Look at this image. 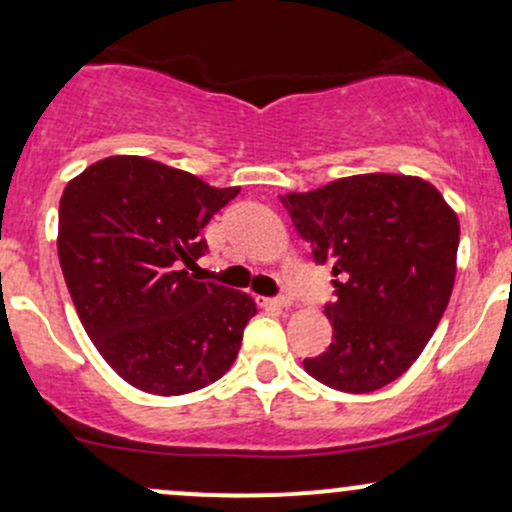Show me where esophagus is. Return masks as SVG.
<instances>
[{"instance_id":"1","label":"esophagus","mask_w":512,"mask_h":512,"mask_svg":"<svg viewBox=\"0 0 512 512\" xmlns=\"http://www.w3.org/2000/svg\"><path fill=\"white\" fill-rule=\"evenodd\" d=\"M258 304H261V307H275V309H283V307H290L292 300H290V295H278V297H258Z\"/></svg>"}]
</instances>
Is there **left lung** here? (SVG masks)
Here are the masks:
<instances>
[{
    "mask_svg": "<svg viewBox=\"0 0 512 512\" xmlns=\"http://www.w3.org/2000/svg\"><path fill=\"white\" fill-rule=\"evenodd\" d=\"M292 225L331 266L333 341L304 370L326 387L367 394L404 375L438 329L457 273L459 222L416 176L363 174L280 195Z\"/></svg>",
    "mask_w": 512,
    "mask_h": 512,
    "instance_id": "left-lung-1",
    "label": "left lung"
}]
</instances>
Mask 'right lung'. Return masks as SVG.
Segmentation results:
<instances>
[{
	"label": "right lung",
	"instance_id": "add662e5",
	"mask_svg": "<svg viewBox=\"0 0 512 512\" xmlns=\"http://www.w3.org/2000/svg\"><path fill=\"white\" fill-rule=\"evenodd\" d=\"M237 195L145 157L101 159L67 183L62 275L84 331L132 387L188 394L237 358L256 302L186 271L208 251L203 227Z\"/></svg>",
	"mask_w": 512,
	"mask_h": 512
}]
</instances>
